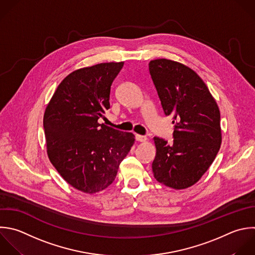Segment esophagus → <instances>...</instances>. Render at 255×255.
Segmentation results:
<instances>
[{
    "label": "esophagus",
    "instance_id": "1",
    "mask_svg": "<svg viewBox=\"0 0 255 255\" xmlns=\"http://www.w3.org/2000/svg\"><path fill=\"white\" fill-rule=\"evenodd\" d=\"M135 139L137 140V141H140V142H143V141H145L147 138H146V136H144V135H140V134H135Z\"/></svg>",
    "mask_w": 255,
    "mask_h": 255
}]
</instances>
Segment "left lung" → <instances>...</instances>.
<instances>
[{"label":"left lung","instance_id":"obj_1","mask_svg":"<svg viewBox=\"0 0 255 255\" xmlns=\"http://www.w3.org/2000/svg\"><path fill=\"white\" fill-rule=\"evenodd\" d=\"M149 74L165 116H172L173 141L154 136V178L184 189L196 183L221 144L220 113L204 82L188 67L166 59L150 61Z\"/></svg>","mask_w":255,"mask_h":255}]
</instances>
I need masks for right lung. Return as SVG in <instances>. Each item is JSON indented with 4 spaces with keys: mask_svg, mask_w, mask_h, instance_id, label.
Returning <instances> with one entry per match:
<instances>
[{
    "mask_svg": "<svg viewBox=\"0 0 255 255\" xmlns=\"http://www.w3.org/2000/svg\"><path fill=\"white\" fill-rule=\"evenodd\" d=\"M124 62L71 73L57 88L44 115L47 152L73 187L96 193L115 180L134 135L99 124L110 109L111 87Z\"/></svg>",
    "mask_w": 255,
    "mask_h": 255,
    "instance_id": "obj_1",
    "label": "right lung"
}]
</instances>
